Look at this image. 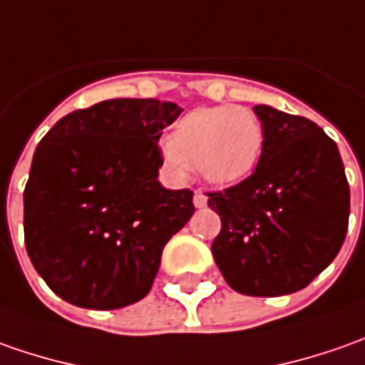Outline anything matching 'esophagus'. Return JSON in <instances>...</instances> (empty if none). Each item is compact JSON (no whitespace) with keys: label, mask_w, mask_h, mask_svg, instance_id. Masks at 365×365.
<instances>
[{"label":"esophagus","mask_w":365,"mask_h":365,"mask_svg":"<svg viewBox=\"0 0 365 365\" xmlns=\"http://www.w3.org/2000/svg\"><path fill=\"white\" fill-rule=\"evenodd\" d=\"M207 204V197H206V194H204V192H202V190H197V192H195L194 194V206L195 207H204Z\"/></svg>","instance_id":"obj_1"}]
</instances>
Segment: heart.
Masks as SVG:
<instances>
[{"instance_id":"heart-1","label":"heart","mask_w":365,"mask_h":365,"mask_svg":"<svg viewBox=\"0 0 365 365\" xmlns=\"http://www.w3.org/2000/svg\"><path fill=\"white\" fill-rule=\"evenodd\" d=\"M262 145L264 127L252 108L200 107L178 120L161 153L175 173L194 165L207 182L228 185L255 170Z\"/></svg>"}]
</instances>
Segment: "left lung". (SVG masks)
Returning a JSON list of instances; mask_svg holds the SVG:
<instances>
[{"instance_id": "8db88e82", "label": "left lung", "mask_w": 365, "mask_h": 365, "mask_svg": "<svg viewBox=\"0 0 365 365\" xmlns=\"http://www.w3.org/2000/svg\"><path fill=\"white\" fill-rule=\"evenodd\" d=\"M264 145L255 171L207 192L222 220L212 255L226 283L250 297L305 289L346 240L349 183L337 145L305 117L257 105Z\"/></svg>"}]
</instances>
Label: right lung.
I'll list each match as a JSON object with an SVG mask.
<instances>
[{
    "label": "right lung",
    "instance_id": "1",
    "mask_svg": "<svg viewBox=\"0 0 365 365\" xmlns=\"http://www.w3.org/2000/svg\"><path fill=\"white\" fill-rule=\"evenodd\" d=\"M182 107L113 98L58 120L36 147L24 190V240L34 269L76 307L143 299L163 246L194 214L192 190L158 182L161 131Z\"/></svg>",
    "mask_w": 365,
    "mask_h": 365
}]
</instances>
